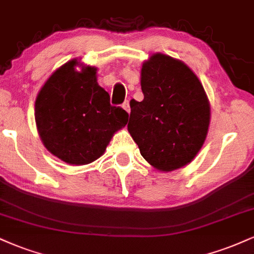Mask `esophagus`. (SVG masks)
<instances>
[{
	"label": "esophagus",
	"instance_id": "34e87169",
	"mask_svg": "<svg viewBox=\"0 0 254 254\" xmlns=\"http://www.w3.org/2000/svg\"><path fill=\"white\" fill-rule=\"evenodd\" d=\"M123 109L127 112V114H130V102L129 100H125V102L123 103Z\"/></svg>",
	"mask_w": 254,
	"mask_h": 254
}]
</instances>
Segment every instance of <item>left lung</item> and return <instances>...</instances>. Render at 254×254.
<instances>
[{"instance_id":"8db88e82","label":"left lung","mask_w":254,"mask_h":254,"mask_svg":"<svg viewBox=\"0 0 254 254\" xmlns=\"http://www.w3.org/2000/svg\"><path fill=\"white\" fill-rule=\"evenodd\" d=\"M142 102H130L127 124L140 155L161 172L193 161L208 132L210 106L195 73L182 61L152 54L140 72Z\"/></svg>"}]
</instances>
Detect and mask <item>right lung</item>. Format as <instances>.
I'll use <instances>...</instances> for the list:
<instances>
[{
	"mask_svg": "<svg viewBox=\"0 0 254 254\" xmlns=\"http://www.w3.org/2000/svg\"><path fill=\"white\" fill-rule=\"evenodd\" d=\"M80 65L77 71L75 67ZM129 115L110 104L97 82V68L73 59L45 82L35 100V122L47 150L61 161L82 166L99 158Z\"/></svg>",
	"mask_w": 254,
	"mask_h": 254,
	"instance_id": "obj_1",
	"label": "right lung"
}]
</instances>
